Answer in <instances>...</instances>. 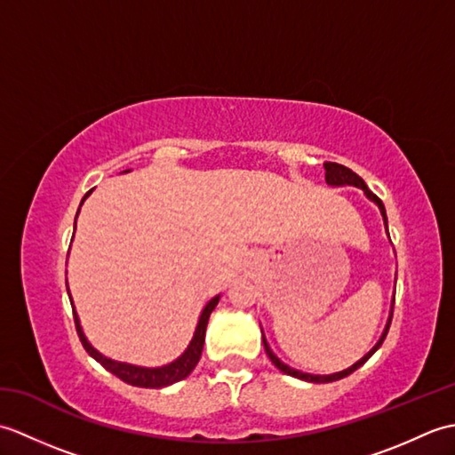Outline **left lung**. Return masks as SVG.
Masks as SVG:
<instances>
[{
  "label": "left lung",
  "instance_id": "left-lung-1",
  "mask_svg": "<svg viewBox=\"0 0 455 455\" xmlns=\"http://www.w3.org/2000/svg\"><path fill=\"white\" fill-rule=\"evenodd\" d=\"M324 180H326V183L328 186H332V188H344V186H352V188H357V189H362L363 191V196L370 199L371 203H375L377 207H379V212H381V217H383V225H385V233H387V236H389V227H387V212H385V207H383V203H381V199H377V196H373V193L367 189V186H365V181L357 176V173H354L350 168H346V166H342V164H334V162H326L324 164ZM393 303H395V293H393V301H391V311H389V318H387V324H385V328H383V332H381V336H379V340L375 342V346L371 347L370 352H367L362 360H357L354 365H350V367H346V370H342V371H336V373H328V375H318V373H307V371H301V370H295V367H291V365H287V363H283L282 360H279V357L274 354V350L272 347H269V344H267V340H266V334H264V328H262V340H264V347H266V354H267V357L269 360H272V363L277 367L279 371H283V373H287V375H291V377H297V379H301V381H308V383H332V381H338V379H342V377H347L350 373H354L357 367H362L367 360H370V357L379 350V346L383 344V340H385V336H387V332H389V326H391V318H393Z\"/></svg>",
  "mask_w": 455,
  "mask_h": 455
}]
</instances>
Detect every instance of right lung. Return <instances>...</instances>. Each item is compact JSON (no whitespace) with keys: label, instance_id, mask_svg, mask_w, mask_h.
Returning <instances> with one entry per match:
<instances>
[{"label":"right lung","instance_id":"obj_1","mask_svg":"<svg viewBox=\"0 0 455 455\" xmlns=\"http://www.w3.org/2000/svg\"><path fill=\"white\" fill-rule=\"evenodd\" d=\"M131 172V170H124V173ZM93 191V189H92ZM88 191L84 196L80 207L84 205V201L90 197ZM80 212V209H78ZM78 219V215H76ZM74 233H76V220H74ZM66 289H68V295H70V287H68V279H66ZM219 299L220 295H215L211 299V301L203 307V311L199 315V321L196 326V332H193L191 342L188 344L186 350H183L181 355H178L176 360L170 362V363H164L158 367H144V365H134L129 362H119V360H111V357L103 355L100 350H95V347L90 344L88 336H85L82 323H80V316L76 313V307L72 301V295H70V303H72V311H74V321H76V331H78L80 340L85 347V352H88L95 362H100L105 370L111 371L113 375H117L119 379H123L124 383L134 385V387H147V389H160V387H168V385L178 383L181 379H186V377L196 370V365L201 357L203 352V344H205V331H207V323H209V316L212 313V308L219 305Z\"/></svg>","mask_w":455,"mask_h":455}]
</instances>
